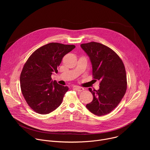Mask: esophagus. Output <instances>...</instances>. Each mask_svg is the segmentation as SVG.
I'll use <instances>...</instances> for the list:
<instances>
[{
    "instance_id": "1",
    "label": "esophagus",
    "mask_w": 150,
    "mask_h": 150,
    "mask_svg": "<svg viewBox=\"0 0 150 150\" xmlns=\"http://www.w3.org/2000/svg\"><path fill=\"white\" fill-rule=\"evenodd\" d=\"M75 90H76V91H83V90H84V89H83V88L80 87H75Z\"/></svg>"
}]
</instances>
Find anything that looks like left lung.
Masks as SVG:
<instances>
[{"label": "left lung", "instance_id": "1", "mask_svg": "<svg viewBox=\"0 0 150 150\" xmlns=\"http://www.w3.org/2000/svg\"><path fill=\"white\" fill-rule=\"evenodd\" d=\"M81 47L90 57L93 78L100 81L97 91L89 88L93 100L86 107L96 115H105L116 108L126 93L127 79L124 64L112 49L99 42L83 43Z\"/></svg>", "mask_w": 150, "mask_h": 150}]
</instances>
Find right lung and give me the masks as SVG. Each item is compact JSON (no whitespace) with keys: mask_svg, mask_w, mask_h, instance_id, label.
I'll list each match as a JSON object with an SVG mask.
<instances>
[{"mask_svg":"<svg viewBox=\"0 0 150 150\" xmlns=\"http://www.w3.org/2000/svg\"><path fill=\"white\" fill-rule=\"evenodd\" d=\"M75 46L50 42L42 46L29 57L20 75L22 94L31 109L35 112L46 115L61 104L64 95L68 91L52 80V74L57 73L63 56Z\"/></svg>","mask_w":150,"mask_h":150,"instance_id":"add662e5","label":"right lung"}]
</instances>
